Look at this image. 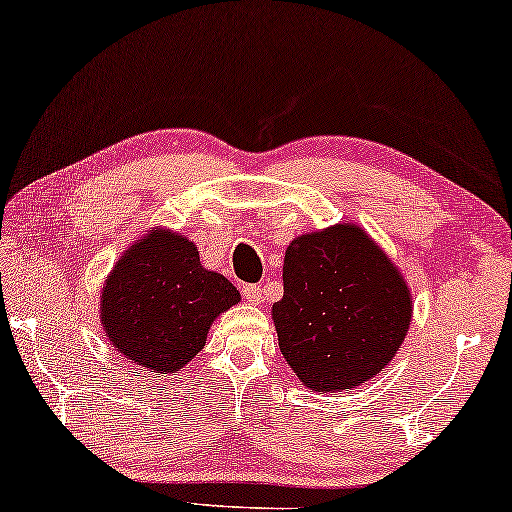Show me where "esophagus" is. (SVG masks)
<instances>
[{"label":"esophagus","mask_w":512,"mask_h":512,"mask_svg":"<svg viewBox=\"0 0 512 512\" xmlns=\"http://www.w3.org/2000/svg\"><path fill=\"white\" fill-rule=\"evenodd\" d=\"M245 299L249 301V304H254V306H258V304H263V288L261 286H245Z\"/></svg>","instance_id":"obj_1"}]
</instances>
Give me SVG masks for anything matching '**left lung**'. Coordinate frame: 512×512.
<instances>
[{"instance_id": "8db88e82", "label": "left lung", "mask_w": 512, "mask_h": 512, "mask_svg": "<svg viewBox=\"0 0 512 512\" xmlns=\"http://www.w3.org/2000/svg\"><path fill=\"white\" fill-rule=\"evenodd\" d=\"M410 315L404 276L360 226L335 224L290 242L272 320L306 388L322 395L370 381L399 351Z\"/></svg>"}]
</instances>
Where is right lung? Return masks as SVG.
Instances as JSON below:
<instances>
[{"instance_id": "1", "label": "right lung", "mask_w": 512, "mask_h": 512, "mask_svg": "<svg viewBox=\"0 0 512 512\" xmlns=\"http://www.w3.org/2000/svg\"><path fill=\"white\" fill-rule=\"evenodd\" d=\"M240 301L222 274L199 263L195 242L152 231L131 245L102 290V324L111 345L145 370L174 374L206 345L215 317Z\"/></svg>"}]
</instances>
